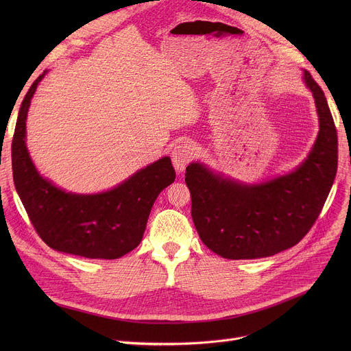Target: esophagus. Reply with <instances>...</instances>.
<instances>
[{"label": "esophagus", "instance_id": "34e87169", "mask_svg": "<svg viewBox=\"0 0 351 351\" xmlns=\"http://www.w3.org/2000/svg\"><path fill=\"white\" fill-rule=\"evenodd\" d=\"M193 155H195V147L191 142H182L178 146H175L172 151V162H173L175 169L178 172L185 171V168L192 160Z\"/></svg>", "mask_w": 351, "mask_h": 351}]
</instances>
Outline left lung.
Listing matches in <instances>:
<instances>
[{"instance_id":"1","label":"left lung","mask_w":351,"mask_h":351,"mask_svg":"<svg viewBox=\"0 0 351 351\" xmlns=\"http://www.w3.org/2000/svg\"><path fill=\"white\" fill-rule=\"evenodd\" d=\"M315 98L319 134L307 158L289 173L242 183L192 162L185 182L200 241L225 259H257L298 245L319 217L337 172V131L324 92L303 71Z\"/></svg>"}]
</instances>
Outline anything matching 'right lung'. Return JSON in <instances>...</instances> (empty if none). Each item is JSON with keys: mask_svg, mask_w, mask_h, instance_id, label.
I'll list each match as a JSON object with an SVG mask.
<instances>
[{"mask_svg": "<svg viewBox=\"0 0 351 351\" xmlns=\"http://www.w3.org/2000/svg\"><path fill=\"white\" fill-rule=\"evenodd\" d=\"M47 72L32 82L18 112L11 145L15 189L36 233L51 249L88 259H119L141 243L158 195L173 183L171 158L163 156L99 193L55 186L36 171L25 143L28 108Z\"/></svg>", "mask_w": 351, "mask_h": 351, "instance_id": "obj_1", "label": "right lung"}]
</instances>
